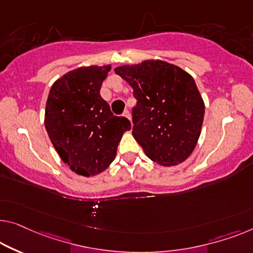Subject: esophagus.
<instances>
[{"mask_svg":"<svg viewBox=\"0 0 253 253\" xmlns=\"http://www.w3.org/2000/svg\"><path fill=\"white\" fill-rule=\"evenodd\" d=\"M123 116H124V117H126V118H127V119H129V120H131V119H130V112H129V111H128V110H125V111H124V114H123Z\"/></svg>","mask_w":253,"mask_h":253,"instance_id":"esophagus-1","label":"esophagus"}]
</instances>
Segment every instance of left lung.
Masks as SVG:
<instances>
[{
    "label": "left lung",
    "instance_id": "1",
    "mask_svg": "<svg viewBox=\"0 0 253 253\" xmlns=\"http://www.w3.org/2000/svg\"><path fill=\"white\" fill-rule=\"evenodd\" d=\"M137 100L133 136L151 160L161 166L185 161L197 145L205 102L193 77L163 60L117 67Z\"/></svg>",
    "mask_w": 253,
    "mask_h": 253
}]
</instances>
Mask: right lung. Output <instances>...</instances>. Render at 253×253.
I'll list each match as a JSON object with an SVG mask.
<instances>
[{"label":"right lung","mask_w":253,"mask_h":253,"mask_svg":"<svg viewBox=\"0 0 253 253\" xmlns=\"http://www.w3.org/2000/svg\"><path fill=\"white\" fill-rule=\"evenodd\" d=\"M111 66L81 67L55 81L45 108V128L56 152L78 175L104 171L115 160L125 117L114 116L100 95Z\"/></svg>","instance_id":"add662e5"}]
</instances>
